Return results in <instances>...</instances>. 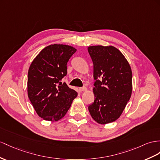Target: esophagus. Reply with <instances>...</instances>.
<instances>
[{
    "label": "esophagus",
    "instance_id": "esophagus-1",
    "mask_svg": "<svg viewBox=\"0 0 160 160\" xmlns=\"http://www.w3.org/2000/svg\"><path fill=\"white\" fill-rule=\"evenodd\" d=\"M87 87H85L79 88V91H80V92H84V91H87Z\"/></svg>",
    "mask_w": 160,
    "mask_h": 160
}]
</instances>
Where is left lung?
<instances>
[{
	"label": "left lung",
	"instance_id": "1",
	"mask_svg": "<svg viewBox=\"0 0 160 160\" xmlns=\"http://www.w3.org/2000/svg\"><path fill=\"white\" fill-rule=\"evenodd\" d=\"M93 62L95 101L88 106L94 120L101 124L116 121L130 100L132 70L125 57L113 46L88 47Z\"/></svg>",
	"mask_w": 160,
	"mask_h": 160
}]
</instances>
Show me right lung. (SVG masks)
Returning a JSON list of instances; mask_svg holds the SVG:
<instances>
[{"mask_svg":"<svg viewBox=\"0 0 160 160\" xmlns=\"http://www.w3.org/2000/svg\"><path fill=\"white\" fill-rule=\"evenodd\" d=\"M76 49L51 44L32 61L28 73V95L38 115L57 122L65 116L78 93L61 80L67 75V63Z\"/></svg>","mask_w":160,"mask_h":160,"instance_id":"1","label":"right lung"}]
</instances>
